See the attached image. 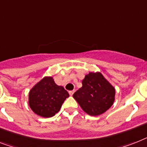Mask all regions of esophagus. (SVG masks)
<instances>
[{
    "instance_id": "1",
    "label": "esophagus",
    "mask_w": 147,
    "mask_h": 147,
    "mask_svg": "<svg viewBox=\"0 0 147 147\" xmlns=\"http://www.w3.org/2000/svg\"><path fill=\"white\" fill-rule=\"evenodd\" d=\"M74 93V90H72V91H69V94H70V95L71 96H72L73 94Z\"/></svg>"
}]
</instances>
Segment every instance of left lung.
<instances>
[{
	"mask_svg": "<svg viewBox=\"0 0 147 147\" xmlns=\"http://www.w3.org/2000/svg\"><path fill=\"white\" fill-rule=\"evenodd\" d=\"M82 84L73 97L87 114L99 116L113 104L115 88L100 72H89L82 80Z\"/></svg>",
	"mask_w": 147,
	"mask_h": 147,
	"instance_id": "1",
	"label": "left lung"
}]
</instances>
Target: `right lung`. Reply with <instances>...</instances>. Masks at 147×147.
Returning a JSON list of instances; mask_svg holds the SVG:
<instances>
[{
	"instance_id": "right-lung-1",
	"label": "right lung",
	"mask_w": 147,
	"mask_h": 147,
	"mask_svg": "<svg viewBox=\"0 0 147 147\" xmlns=\"http://www.w3.org/2000/svg\"><path fill=\"white\" fill-rule=\"evenodd\" d=\"M68 97V92L55 82L53 76H44L29 92L28 104L34 113L49 118L59 112Z\"/></svg>"
}]
</instances>
